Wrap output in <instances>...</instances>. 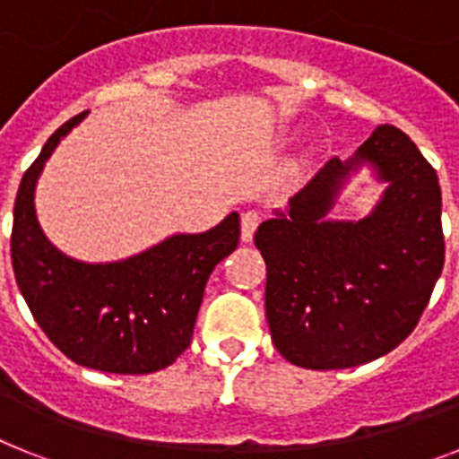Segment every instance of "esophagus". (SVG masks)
I'll return each mask as SVG.
<instances>
[{"mask_svg": "<svg viewBox=\"0 0 459 459\" xmlns=\"http://www.w3.org/2000/svg\"><path fill=\"white\" fill-rule=\"evenodd\" d=\"M259 221H262V213H259L257 209H248V211H243V216H241V241H253V234L255 230H257Z\"/></svg>", "mask_w": 459, "mask_h": 459, "instance_id": "esophagus-1", "label": "esophagus"}]
</instances>
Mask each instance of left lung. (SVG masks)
<instances>
[{"instance_id":"1","label":"left lung","mask_w":459,"mask_h":459,"mask_svg":"<svg viewBox=\"0 0 459 459\" xmlns=\"http://www.w3.org/2000/svg\"><path fill=\"white\" fill-rule=\"evenodd\" d=\"M373 165L389 186L370 217L328 221L350 171ZM266 262V319L275 350L307 370L370 363L411 333L444 269L435 168L391 124L350 160L331 158L255 232Z\"/></svg>"}]
</instances>
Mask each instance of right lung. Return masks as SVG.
<instances>
[{"label":"right lung","mask_w":459,"mask_h":459,"mask_svg":"<svg viewBox=\"0 0 459 459\" xmlns=\"http://www.w3.org/2000/svg\"><path fill=\"white\" fill-rule=\"evenodd\" d=\"M87 117L59 126L20 181L11 262L36 324L78 366L115 375H149L172 366L193 338L206 280L241 237L238 213L202 234H177L135 257L84 264L43 237L34 188L48 158Z\"/></svg>","instance_id":"1"}]
</instances>
